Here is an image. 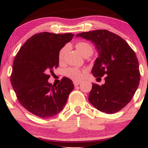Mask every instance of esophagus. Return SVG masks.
I'll list each match as a JSON object with an SVG mask.
<instances>
[{"instance_id": "esophagus-1", "label": "esophagus", "mask_w": 148, "mask_h": 148, "mask_svg": "<svg viewBox=\"0 0 148 148\" xmlns=\"http://www.w3.org/2000/svg\"><path fill=\"white\" fill-rule=\"evenodd\" d=\"M80 84H81V81H74V84L75 86H79Z\"/></svg>"}]
</instances>
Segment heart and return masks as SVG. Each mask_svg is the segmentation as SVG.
I'll return each instance as SVG.
<instances>
[{
    "label": "heart",
    "mask_w": 148,
    "mask_h": 148,
    "mask_svg": "<svg viewBox=\"0 0 148 148\" xmlns=\"http://www.w3.org/2000/svg\"><path fill=\"white\" fill-rule=\"evenodd\" d=\"M76 49H78L79 52L81 55H84V54L87 51L88 49H92V47L90 45L87 43V42H79V43L76 44ZM66 50H67V47H64L63 48H62L60 50V51L58 53V60L60 62H62L63 60L64 54H65ZM83 71L80 70L79 69L74 68V67H70V68L67 69L65 70V75L67 77L70 78L71 79L74 80V81H78L82 79L83 77Z\"/></svg>",
    "instance_id": "obj_1"
}]
</instances>
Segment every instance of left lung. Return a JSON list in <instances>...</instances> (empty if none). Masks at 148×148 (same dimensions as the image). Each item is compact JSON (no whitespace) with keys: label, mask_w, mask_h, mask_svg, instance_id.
<instances>
[{"label":"left lung","mask_w":148,"mask_h":148,"mask_svg":"<svg viewBox=\"0 0 148 148\" xmlns=\"http://www.w3.org/2000/svg\"><path fill=\"white\" fill-rule=\"evenodd\" d=\"M94 44L98 51L92 69L95 77H105V84H92L88 101L97 110L114 113L132 100L140 82L136 55L124 39L107 30L77 34Z\"/></svg>","instance_id":"left-lung-1"}]
</instances>
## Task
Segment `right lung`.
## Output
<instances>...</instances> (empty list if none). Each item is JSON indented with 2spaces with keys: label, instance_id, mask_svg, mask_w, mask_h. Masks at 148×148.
Listing matches in <instances>:
<instances>
[{
  "label": "right lung",
  "instance_id": "obj_1",
  "mask_svg": "<svg viewBox=\"0 0 148 148\" xmlns=\"http://www.w3.org/2000/svg\"><path fill=\"white\" fill-rule=\"evenodd\" d=\"M74 34L43 32L30 37L15 56L11 84L18 101L40 118H51L63 109L74 89L72 80L64 77L57 86L49 83V74L58 67V53Z\"/></svg>",
  "mask_w": 148,
  "mask_h": 148
}]
</instances>
